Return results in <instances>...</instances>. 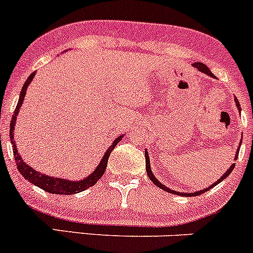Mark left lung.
<instances>
[{
	"label": "left lung",
	"instance_id": "8db88e82",
	"mask_svg": "<svg viewBox=\"0 0 253 253\" xmlns=\"http://www.w3.org/2000/svg\"><path fill=\"white\" fill-rule=\"evenodd\" d=\"M192 66H194L195 68L199 69V71H200V72H203V73H205V74H208V76H210V77H212V78H215V76H213V74L211 73L210 69H209L208 67H206L205 64H204V63H199V62H197V63H194V64H192ZM235 103H236V105H237V108H239V110H241V109H240V103H239V100H237V98H235ZM239 150H240V148L237 149V151H239ZM237 154H239V153H237ZM237 154H236V156H235V159H237ZM145 165H146V174H148L149 179H150L151 181H153L154 184L156 185V186L160 187V189H163V190H165V191H168V192H171V194L180 195V196H197V195L204 194V192H205V191H209V190L212 189L213 186H216V185H217V184H220V182L222 181L223 179H226V177H227L228 175L231 174V171H232V170H233V168H235V164L231 165L230 169H228L227 171H226L225 174H223L222 176H221L220 179L217 180V181L213 182V184L211 185V186L206 187L205 190H200V191H196V192H177V191H174V190H170L169 187H167V186H165V185L161 184V182L159 181V180L156 179L155 176H154L153 171H151V169H150V159H149L148 151H145Z\"/></svg>",
	"mask_w": 253,
	"mask_h": 253
}]
</instances>
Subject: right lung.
<instances>
[{"instance_id": "right-lung-1", "label": "right lung", "mask_w": 253, "mask_h": 253, "mask_svg": "<svg viewBox=\"0 0 253 253\" xmlns=\"http://www.w3.org/2000/svg\"><path fill=\"white\" fill-rule=\"evenodd\" d=\"M35 76H36V72H33V73L27 78L26 83L23 84L22 90H21V94H20V99H18V103H17L16 110H14L13 115H12L11 124H9V138H11L12 148H13V155H14V160H16L17 169H18V171L21 172V175H22L25 179H27L28 181H31L33 185H36V186L41 187V189L44 190V191L50 192V194L72 195V194H77V192L84 191V190H86L88 187L97 184L98 180L103 176L105 169H107L108 159H109L110 153H112L113 149H114L115 145L122 140V138L124 135L118 136V138L113 141V144L109 146V149L105 151L104 156H103L102 161H100V164L97 167V169H95L92 174L88 175L85 179L81 180V181H71V180L61 179V177H53V176H49V175L41 174V172L36 171L33 168H31L30 165L26 164L25 161H23V159L21 158L20 154H18V151H17L16 144H14L16 141H14V134H13L14 125H16V118L17 115H18V113H20L21 105H22L23 100H25V95H26V92H27L28 84L32 82V79L35 78Z\"/></svg>"}]
</instances>
